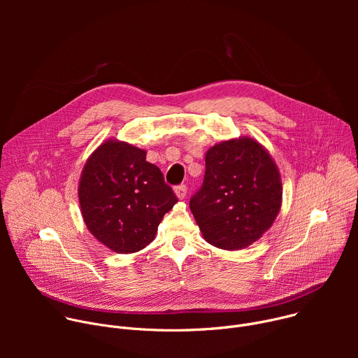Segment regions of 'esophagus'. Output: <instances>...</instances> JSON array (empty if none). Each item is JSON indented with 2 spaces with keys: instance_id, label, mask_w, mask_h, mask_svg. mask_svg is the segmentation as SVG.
Returning a JSON list of instances; mask_svg holds the SVG:
<instances>
[{
  "instance_id": "1",
  "label": "esophagus",
  "mask_w": 358,
  "mask_h": 358,
  "mask_svg": "<svg viewBox=\"0 0 358 358\" xmlns=\"http://www.w3.org/2000/svg\"><path fill=\"white\" fill-rule=\"evenodd\" d=\"M174 192H176V195H177L178 199H184L185 195H187V185H184V184L177 185V187L174 188Z\"/></svg>"
}]
</instances>
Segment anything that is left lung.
Here are the masks:
<instances>
[{
  "label": "left lung",
  "mask_w": 358,
  "mask_h": 358,
  "mask_svg": "<svg viewBox=\"0 0 358 358\" xmlns=\"http://www.w3.org/2000/svg\"><path fill=\"white\" fill-rule=\"evenodd\" d=\"M282 180L269 151L248 136L206 152V176L189 210L208 243L239 250L257 242L282 207Z\"/></svg>",
  "instance_id": "1"
}]
</instances>
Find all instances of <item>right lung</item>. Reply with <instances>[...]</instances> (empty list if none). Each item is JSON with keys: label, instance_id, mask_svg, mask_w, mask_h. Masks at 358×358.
I'll return each mask as SVG.
<instances>
[{"label": "right lung", "instance_id": "add662e5", "mask_svg": "<svg viewBox=\"0 0 358 358\" xmlns=\"http://www.w3.org/2000/svg\"><path fill=\"white\" fill-rule=\"evenodd\" d=\"M145 155L143 148L110 138L92 152L80 174L83 221L116 253H134L152 242L164 214L178 201Z\"/></svg>", "mask_w": 358, "mask_h": 358}]
</instances>
